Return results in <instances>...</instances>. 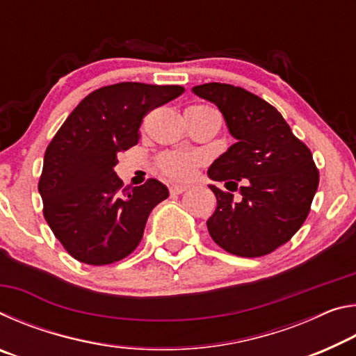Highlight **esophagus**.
<instances>
[{
    "mask_svg": "<svg viewBox=\"0 0 356 356\" xmlns=\"http://www.w3.org/2000/svg\"><path fill=\"white\" fill-rule=\"evenodd\" d=\"M185 190H186V186H182V185H172V186H170V193H171L172 196L182 195Z\"/></svg>",
    "mask_w": 356,
    "mask_h": 356,
    "instance_id": "esophagus-1",
    "label": "esophagus"
}]
</instances>
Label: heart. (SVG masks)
I'll list each match as a JSON object with an SVG mask.
<instances>
[{
    "label": "heart",
    "mask_w": 356,
    "mask_h": 356,
    "mask_svg": "<svg viewBox=\"0 0 356 356\" xmlns=\"http://www.w3.org/2000/svg\"><path fill=\"white\" fill-rule=\"evenodd\" d=\"M190 108H204V105H196ZM200 165V156L191 152H165L159 156L156 166L161 176L174 180V182H186L195 176L196 166Z\"/></svg>",
    "instance_id": "obj_1"
}]
</instances>
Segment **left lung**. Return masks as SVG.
I'll return each mask as SVG.
<instances>
[{
    "mask_svg": "<svg viewBox=\"0 0 356 356\" xmlns=\"http://www.w3.org/2000/svg\"><path fill=\"white\" fill-rule=\"evenodd\" d=\"M193 92L218 106L237 140L209 168V177L238 188L242 200L209 185L216 196L210 237L231 254H270L293 237L311 210L318 186L311 150L275 106L243 88L206 83Z\"/></svg>",
    "mask_w": 356,
    "mask_h": 356,
    "instance_id": "1",
    "label": "left lung"
}]
</instances>
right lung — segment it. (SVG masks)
<instances>
[{"label":"right lung","mask_w":356,"mask_h":356,"mask_svg":"<svg viewBox=\"0 0 356 356\" xmlns=\"http://www.w3.org/2000/svg\"><path fill=\"white\" fill-rule=\"evenodd\" d=\"M184 91L134 81L95 89L47 146L39 179L44 216L76 261L108 265L140 245L149 213L170 191L156 179L124 186L113 168L140 140L144 116Z\"/></svg>","instance_id":"right-lung-1"}]
</instances>
